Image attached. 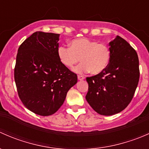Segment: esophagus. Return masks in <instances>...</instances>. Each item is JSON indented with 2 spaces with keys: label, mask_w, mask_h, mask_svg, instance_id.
Segmentation results:
<instances>
[{
  "label": "esophagus",
  "mask_w": 149,
  "mask_h": 149,
  "mask_svg": "<svg viewBox=\"0 0 149 149\" xmlns=\"http://www.w3.org/2000/svg\"><path fill=\"white\" fill-rule=\"evenodd\" d=\"M84 79H85V77H84V76H81V75H79V76H78V79H79V80L81 81L84 80Z\"/></svg>",
  "instance_id": "esophagus-1"
}]
</instances>
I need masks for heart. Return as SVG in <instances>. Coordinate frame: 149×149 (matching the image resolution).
<instances>
[{
    "mask_svg": "<svg viewBox=\"0 0 149 149\" xmlns=\"http://www.w3.org/2000/svg\"><path fill=\"white\" fill-rule=\"evenodd\" d=\"M59 61L67 68H72L81 61L74 70L83 73L100 74L106 70L110 61L111 51L105 43H99L88 38H76L69 43V47L61 45L58 48Z\"/></svg>",
    "mask_w": 149,
    "mask_h": 149,
    "instance_id": "heart-1",
    "label": "heart"
}]
</instances>
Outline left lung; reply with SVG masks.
Returning a JSON list of instances; mask_svg holds the SVG:
<instances>
[{
	"label": "left lung",
	"mask_w": 149,
	"mask_h": 149,
	"mask_svg": "<svg viewBox=\"0 0 149 149\" xmlns=\"http://www.w3.org/2000/svg\"><path fill=\"white\" fill-rule=\"evenodd\" d=\"M110 61L106 70L87 77L88 91L86 100L102 115H112L127 107L139 81V61L136 51L117 36L109 42Z\"/></svg>",
	"instance_id": "1"
}]
</instances>
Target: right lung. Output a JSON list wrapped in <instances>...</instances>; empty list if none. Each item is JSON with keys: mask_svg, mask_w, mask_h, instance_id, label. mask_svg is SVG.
<instances>
[{"mask_svg": "<svg viewBox=\"0 0 149 149\" xmlns=\"http://www.w3.org/2000/svg\"><path fill=\"white\" fill-rule=\"evenodd\" d=\"M59 34L36 31L19 46L14 68L18 95L25 107L37 115L55 113L77 75L58 57Z\"/></svg>", "mask_w": 149, "mask_h": 149, "instance_id": "add662e5", "label": "right lung"}]
</instances>
